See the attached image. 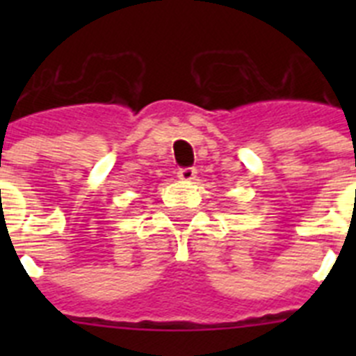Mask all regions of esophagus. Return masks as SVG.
<instances>
[{"label":"esophagus","mask_w":356,"mask_h":356,"mask_svg":"<svg viewBox=\"0 0 356 356\" xmlns=\"http://www.w3.org/2000/svg\"><path fill=\"white\" fill-rule=\"evenodd\" d=\"M178 178L181 181H193L196 178V169L194 168H181L178 169Z\"/></svg>","instance_id":"34e87169"}]
</instances>
